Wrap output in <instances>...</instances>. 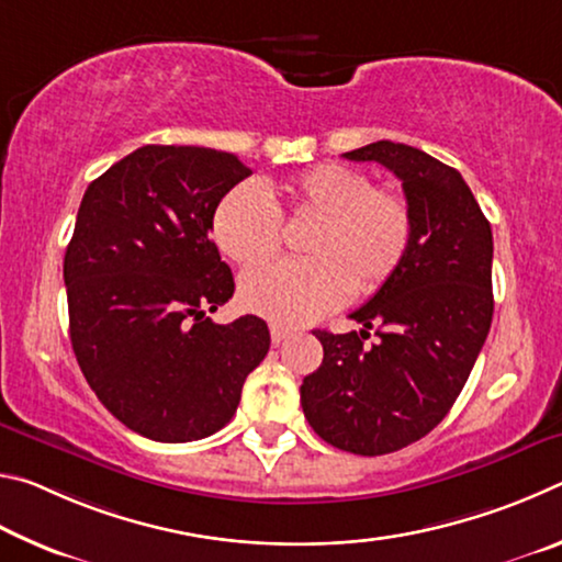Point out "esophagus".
I'll return each instance as SVG.
<instances>
[{"mask_svg": "<svg viewBox=\"0 0 562 562\" xmlns=\"http://www.w3.org/2000/svg\"><path fill=\"white\" fill-rule=\"evenodd\" d=\"M290 335H292V329L282 327V325H270V339H272V345H274V347L282 345V341L288 339Z\"/></svg>", "mask_w": 562, "mask_h": 562, "instance_id": "34e87169", "label": "esophagus"}]
</instances>
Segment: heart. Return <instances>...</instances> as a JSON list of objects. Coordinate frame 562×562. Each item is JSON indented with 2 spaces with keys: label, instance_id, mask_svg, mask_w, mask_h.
Instances as JSON below:
<instances>
[{
  "label": "heart",
  "instance_id": "heart-1",
  "mask_svg": "<svg viewBox=\"0 0 562 562\" xmlns=\"http://www.w3.org/2000/svg\"><path fill=\"white\" fill-rule=\"evenodd\" d=\"M280 217L315 221L304 262H272L240 280V302L274 325H304L351 297L382 290L402 268L414 211L396 188H376L361 168L319 164L258 190L237 186L217 201L211 235L227 260L252 268L282 240Z\"/></svg>",
  "mask_w": 562,
  "mask_h": 562
}]
</instances>
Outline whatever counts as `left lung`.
Here are the masks:
<instances>
[{
  "instance_id": "left-lung-1",
  "label": "left lung",
  "mask_w": 562,
  "mask_h": 562,
  "mask_svg": "<svg viewBox=\"0 0 562 562\" xmlns=\"http://www.w3.org/2000/svg\"><path fill=\"white\" fill-rule=\"evenodd\" d=\"M345 158L402 180L414 237L394 278L349 315L364 329H315L325 359L304 376L300 402L327 443L382 456L429 434L471 374L493 319V233L459 170L424 150L376 140ZM374 324L380 341L364 348Z\"/></svg>"
}]
</instances>
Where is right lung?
Segmentation results:
<instances>
[{
	"instance_id": "1",
	"label": "right lung",
	"mask_w": 562,
	"mask_h": 562,
	"mask_svg": "<svg viewBox=\"0 0 562 562\" xmlns=\"http://www.w3.org/2000/svg\"><path fill=\"white\" fill-rule=\"evenodd\" d=\"M250 173L225 150L144 146L83 193L64 255L71 347L99 402L146 439L221 431L270 349L260 317H207L235 292L211 217Z\"/></svg>"
}]
</instances>
